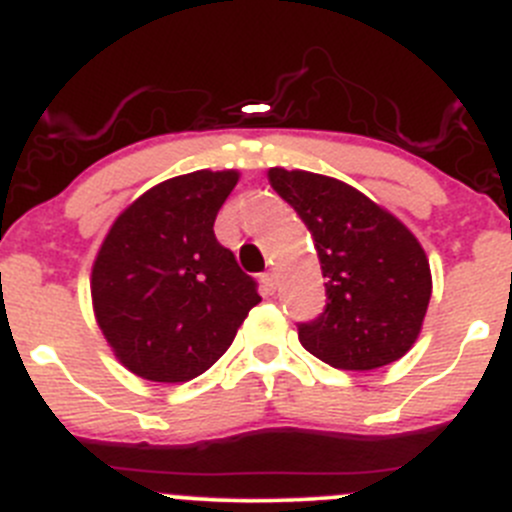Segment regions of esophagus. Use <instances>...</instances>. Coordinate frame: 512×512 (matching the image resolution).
Returning <instances> with one entry per match:
<instances>
[{"label": "esophagus", "instance_id": "1", "mask_svg": "<svg viewBox=\"0 0 512 512\" xmlns=\"http://www.w3.org/2000/svg\"><path fill=\"white\" fill-rule=\"evenodd\" d=\"M262 287H265L267 292H275V287H277V275L275 272H265V275H262Z\"/></svg>", "mask_w": 512, "mask_h": 512}]
</instances>
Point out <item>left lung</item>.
<instances>
[{"label":"left lung","mask_w":512,"mask_h":512,"mask_svg":"<svg viewBox=\"0 0 512 512\" xmlns=\"http://www.w3.org/2000/svg\"><path fill=\"white\" fill-rule=\"evenodd\" d=\"M267 180L310 230L325 277V310L297 325L302 347L340 370L400 360L418 340L433 292L418 237L335 177L272 167Z\"/></svg>","instance_id":"left-lung-1"}]
</instances>
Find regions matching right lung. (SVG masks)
Instances as JSON below:
<instances>
[{"label":"right lung","mask_w":512,"mask_h":512,"mask_svg":"<svg viewBox=\"0 0 512 512\" xmlns=\"http://www.w3.org/2000/svg\"><path fill=\"white\" fill-rule=\"evenodd\" d=\"M237 180L235 170L172 177L109 227L92 265V307L104 340L137 377L202 375L262 300L212 230Z\"/></svg>","instance_id":"right-lung-1"}]
</instances>
